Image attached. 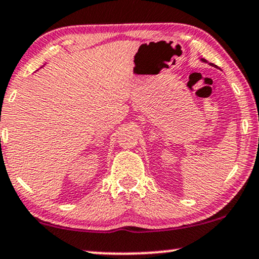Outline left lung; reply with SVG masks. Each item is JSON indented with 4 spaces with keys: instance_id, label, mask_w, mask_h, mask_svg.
Masks as SVG:
<instances>
[{
    "instance_id": "1",
    "label": "left lung",
    "mask_w": 259,
    "mask_h": 259,
    "mask_svg": "<svg viewBox=\"0 0 259 259\" xmlns=\"http://www.w3.org/2000/svg\"><path fill=\"white\" fill-rule=\"evenodd\" d=\"M203 61H204V62H205V60H203Z\"/></svg>"
}]
</instances>
